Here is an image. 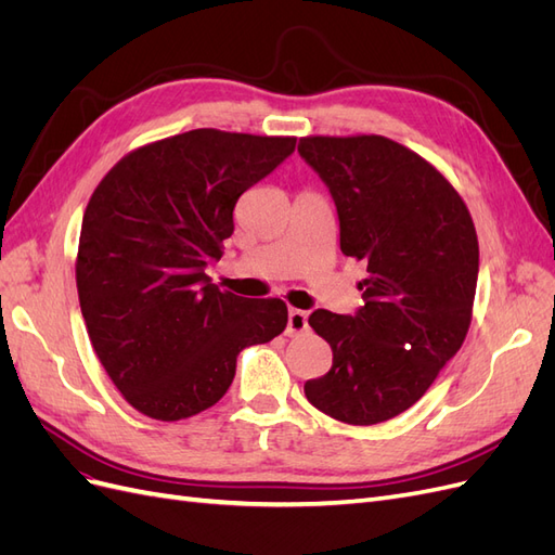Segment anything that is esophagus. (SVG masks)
Returning a JSON list of instances; mask_svg holds the SVG:
<instances>
[{
  "instance_id": "obj_1",
  "label": "esophagus",
  "mask_w": 555,
  "mask_h": 555,
  "mask_svg": "<svg viewBox=\"0 0 555 555\" xmlns=\"http://www.w3.org/2000/svg\"><path fill=\"white\" fill-rule=\"evenodd\" d=\"M308 331V312L304 310H289V319H287V335H300Z\"/></svg>"
}]
</instances>
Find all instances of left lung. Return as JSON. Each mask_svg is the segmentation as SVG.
Here are the masks:
<instances>
[{
    "instance_id": "obj_1",
    "label": "left lung",
    "mask_w": 555,
    "mask_h": 555,
    "mask_svg": "<svg viewBox=\"0 0 555 555\" xmlns=\"http://www.w3.org/2000/svg\"><path fill=\"white\" fill-rule=\"evenodd\" d=\"M298 153L335 201L343 255L367 266L357 314L308 319L333 365L306 382V396L351 426L389 422L465 340L479 273L475 222L453 184L391 139L306 137Z\"/></svg>"
}]
</instances>
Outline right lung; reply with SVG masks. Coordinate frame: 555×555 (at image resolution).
<instances>
[{
    "mask_svg": "<svg viewBox=\"0 0 555 555\" xmlns=\"http://www.w3.org/2000/svg\"><path fill=\"white\" fill-rule=\"evenodd\" d=\"M294 137L192 129L125 155L82 215L76 287L96 359L141 414L180 422L212 408L249 345L287 326L280 298L220 292L206 275L243 192Z\"/></svg>",
    "mask_w": 555,
    "mask_h": 555,
    "instance_id": "right-lung-1",
    "label": "right lung"
}]
</instances>
